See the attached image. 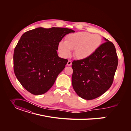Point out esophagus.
<instances>
[{
  "label": "esophagus",
  "instance_id": "34e87169",
  "mask_svg": "<svg viewBox=\"0 0 131 131\" xmlns=\"http://www.w3.org/2000/svg\"><path fill=\"white\" fill-rule=\"evenodd\" d=\"M71 64H72V61H71V60H68V61H67V65L68 66H70V65H71Z\"/></svg>",
  "mask_w": 131,
  "mask_h": 131
}]
</instances>
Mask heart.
I'll list each match as a JSON object with an SVG mask.
<instances>
[{"instance_id":"b5f03b06","label":"heart","mask_w":131,"mask_h":131,"mask_svg":"<svg viewBox=\"0 0 131 131\" xmlns=\"http://www.w3.org/2000/svg\"><path fill=\"white\" fill-rule=\"evenodd\" d=\"M102 39L98 34L79 32L68 35L65 41H60L58 50L62 56L69 57L74 50V56L79 59H85L91 56L101 46Z\"/></svg>"}]
</instances>
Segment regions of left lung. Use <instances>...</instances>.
<instances>
[{"instance_id": "1", "label": "left lung", "mask_w": 131, "mask_h": 131, "mask_svg": "<svg viewBox=\"0 0 131 131\" xmlns=\"http://www.w3.org/2000/svg\"><path fill=\"white\" fill-rule=\"evenodd\" d=\"M91 56L74 60L72 77L74 91L85 100L97 98L111 86L118 65L114 44L108 39Z\"/></svg>"}]
</instances>
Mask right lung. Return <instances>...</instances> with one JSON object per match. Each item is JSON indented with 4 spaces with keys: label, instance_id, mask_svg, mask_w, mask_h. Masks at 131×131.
Wrapping results in <instances>:
<instances>
[{
    "label": "right lung",
    "instance_id": "1",
    "mask_svg": "<svg viewBox=\"0 0 131 131\" xmlns=\"http://www.w3.org/2000/svg\"><path fill=\"white\" fill-rule=\"evenodd\" d=\"M75 31L63 27H38L25 32L14 52V70L18 81L34 95L47 92L68 60L58 56L59 42Z\"/></svg>",
    "mask_w": 131,
    "mask_h": 131
}]
</instances>
